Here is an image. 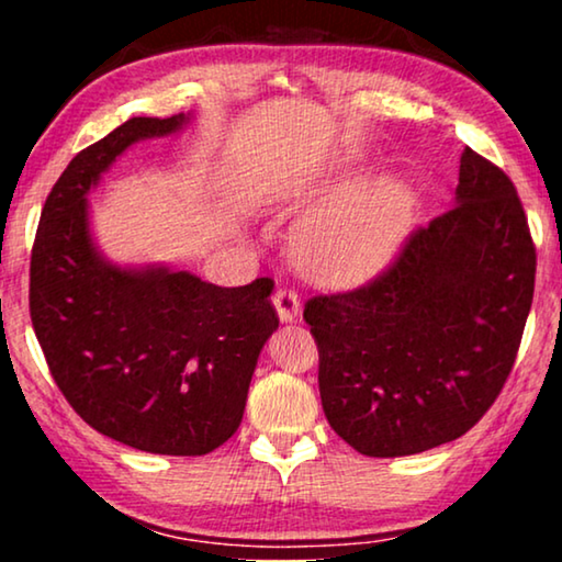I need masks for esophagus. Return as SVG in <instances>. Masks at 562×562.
Masks as SVG:
<instances>
[{
    "label": "esophagus",
    "mask_w": 562,
    "mask_h": 562,
    "mask_svg": "<svg viewBox=\"0 0 562 562\" xmlns=\"http://www.w3.org/2000/svg\"><path fill=\"white\" fill-rule=\"evenodd\" d=\"M274 310L282 322H294L300 315V294L294 292L290 284H278V290L272 294Z\"/></svg>",
    "instance_id": "esophagus-1"
}]
</instances>
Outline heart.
<instances>
[{
    "label": "heart",
    "mask_w": 562,
    "mask_h": 562,
    "mask_svg": "<svg viewBox=\"0 0 562 562\" xmlns=\"http://www.w3.org/2000/svg\"><path fill=\"white\" fill-rule=\"evenodd\" d=\"M349 178L345 193L357 188ZM414 215V190L404 180L384 178L347 198L297 235V252L319 274H355L372 268L398 243Z\"/></svg>",
    "instance_id": "heart-1"
}]
</instances>
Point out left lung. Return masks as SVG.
Masks as SVG:
<instances>
[{
	"instance_id": "left-lung-1",
	"label": "left lung",
	"mask_w": 562,
	"mask_h": 562,
	"mask_svg": "<svg viewBox=\"0 0 562 562\" xmlns=\"http://www.w3.org/2000/svg\"><path fill=\"white\" fill-rule=\"evenodd\" d=\"M532 288L536 245L516 186L465 148L451 211L416 227L376 278L304 304L331 429L376 459L473 429L510 374Z\"/></svg>"
}]
</instances>
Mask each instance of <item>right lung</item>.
Listing matches in <instances>:
<instances>
[{"label": "right lung", "mask_w": 562, "mask_h": 562, "mask_svg": "<svg viewBox=\"0 0 562 562\" xmlns=\"http://www.w3.org/2000/svg\"><path fill=\"white\" fill-rule=\"evenodd\" d=\"M186 121L128 119L76 154L42 207L30 268L32 325L66 402L109 439L166 456H203L231 439L280 325L270 278L217 288L168 268L126 270L91 240L87 195L103 170Z\"/></svg>", "instance_id": "add662e5"}]
</instances>
